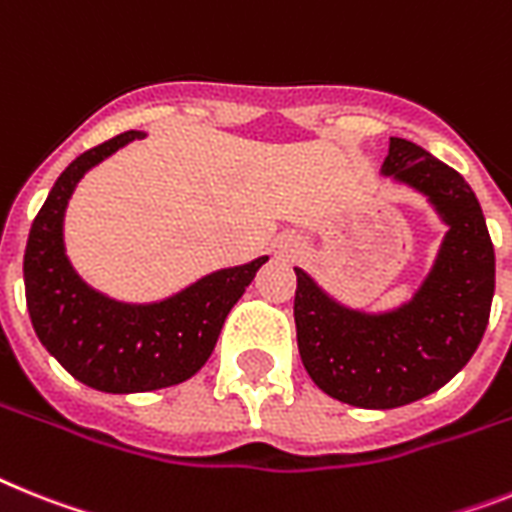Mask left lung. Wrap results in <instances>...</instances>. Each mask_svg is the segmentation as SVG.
Masks as SVG:
<instances>
[{
  "mask_svg": "<svg viewBox=\"0 0 512 512\" xmlns=\"http://www.w3.org/2000/svg\"><path fill=\"white\" fill-rule=\"evenodd\" d=\"M382 174L424 192L450 226L414 299L395 312L364 315L333 302L296 268L304 369L317 388L359 409L406 406L453 380L482 343L495 294V247L466 179L403 137H390Z\"/></svg>",
  "mask_w": 512,
  "mask_h": 512,
  "instance_id": "8db88e82",
  "label": "left lung"
}]
</instances>
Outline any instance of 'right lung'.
<instances>
[{"mask_svg":"<svg viewBox=\"0 0 512 512\" xmlns=\"http://www.w3.org/2000/svg\"><path fill=\"white\" fill-rule=\"evenodd\" d=\"M140 137L143 132H122L62 171L30 226L23 260L36 336L75 380L103 393H148L190 380L216 349L231 307L268 260L210 273L156 304L114 302L85 286L64 255V208L90 166Z\"/></svg>","mask_w":512,"mask_h":512,"instance_id":"obj_1","label":"right lung"}]
</instances>
